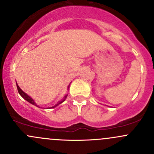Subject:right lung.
<instances>
[{
  "instance_id": "add662e5",
  "label": "right lung",
  "mask_w": 154,
  "mask_h": 154,
  "mask_svg": "<svg viewBox=\"0 0 154 154\" xmlns=\"http://www.w3.org/2000/svg\"><path fill=\"white\" fill-rule=\"evenodd\" d=\"M16 85H17V88H18V93H19L20 95H21V97H22L24 99V100H27V101H28L29 103H31V104L35 105V106H38V107H40V103H39V102H38L36 100H35V99H34L33 97H30V96L28 95V94H26V93L24 92V91H23L22 90H21V88L18 86L17 83H16ZM69 86H70V85H69ZM69 86H68V88H69ZM67 96H68V94H67V95L65 96L64 97H63V100H60V101L57 102V103L55 105V106H52V107H48V108H54V107L58 106L59 104H60V103H63V102L65 101V100H66V97H67Z\"/></svg>"
}]
</instances>
